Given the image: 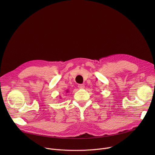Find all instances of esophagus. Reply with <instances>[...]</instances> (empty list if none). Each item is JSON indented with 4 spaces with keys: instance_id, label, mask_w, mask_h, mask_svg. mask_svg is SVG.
<instances>
[{
    "instance_id": "obj_1",
    "label": "esophagus",
    "mask_w": 155,
    "mask_h": 155,
    "mask_svg": "<svg viewBox=\"0 0 155 155\" xmlns=\"http://www.w3.org/2000/svg\"><path fill=\"white\" fill-rule=\"evenodd\" d=\"M78 87L79 88H80V89H83V88H85V85H84V84H79V85H78Z\"/></svg>"
}]
</instances>
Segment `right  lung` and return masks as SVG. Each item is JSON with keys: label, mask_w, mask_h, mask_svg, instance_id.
I'll return each mask as SVG.
<instances>
[{"label": "right lung", "mask_w": 155, "mask_h": 155, "mask_svg": "<svg viewBox=\"0 0 155 155\" xmlns=\"http://www.w3.org/2000/svg\"><path fill=\"white\" fill-rule=\"evenodd\" d=\"M68 92V91H67V92Z\"/></svg>", "instance_id": "right-lung-1"}]
</instances>
